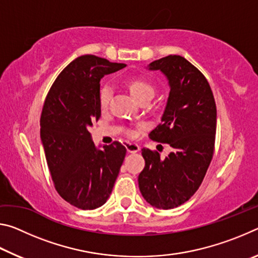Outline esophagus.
<instances>
[{"instance_id": "34e87169", "label": "esophagus", "mask_w": 258, "mask_h": 258, "mask_svg": "<svg viewBox=\"0 0 258 258\" xmlns=\"http://www.w3.org/2000/svg\"><path fill=\"white\" fill-rule=\"evenodd\" d=\"M125 148H126V150H127V152H130V154H135V152L140 151V147L137 145V143L127 142L125 145Z\"/></svg>"}]
</instances>
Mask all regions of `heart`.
<instances>
[{
	"instance_id": "1",
	"label": "heart",
	"mask_w": 258,
	"mask_h": 258,
	"mask_svg": "<svg viewBox=\"0 0 258 258\" xmlns=\"http://www.w3.org/2000/svg\"><path fill=\"white\" fill-rule=\"evenodd\" d=\"M126 89L128 90L130 94L132 95L134 100H137L139 103L142 102H149L150 100L154 98L155 95V87L152 86L149 82L141 78H132L125 83ZM111 89L109 86H103L101 91H100V104L102 108H107L109 102L111 100Z\"/></svg>"
}]
</instances>
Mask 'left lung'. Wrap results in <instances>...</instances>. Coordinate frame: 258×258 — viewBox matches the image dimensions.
Returning <instances> with one entry per match:
<instances>
[{
  "label": "left lung",
  "mask_w": 258,
  "mask_h": 258,
  "mask_svg": "<svg viewBox=\"0 0 258 258\" xmlns=\"http://www.w3.org/2000/svg\"><path fill=\"white\" fill-rule=\"evenodd\" d=\"M147 68L163 73L169 85L161 123L149 138L173 150L163 159L143 148L139 187L151 206L171 209L187 202L206 175L215 145L216 104L206 78L183 56H165Z\"/></svg>",
  "instance_id": "8db88e82"
}]
</instances>
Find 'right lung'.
Here are the masks:
<instances>
[{
  "instance_id": "obj_1",
  "label": "right lung",
  "mask_w": 258,
  "mask_h": 258,
  "mask_svg": "<svg viewBox=\"0 0 258 258\" xmlns=\"http://www.w3.org/2000/svg\"><path fill=\"white\" fill-rule=\"evenodd\" d=\"M126 67L92 54L78 56L56 77L41 116V140L58 194L81 209L101 207L110 196L126 149L94 145L89 128L101 116L100 81Z\"/></svg>"
}]
</instances>
